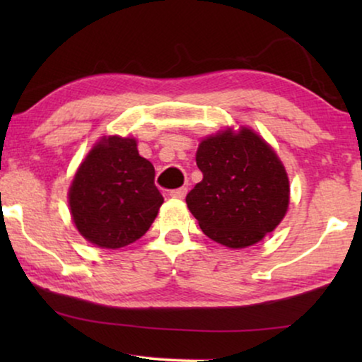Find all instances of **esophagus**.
Returning a JSON list of instances; mask_svg holds the SVG:
<instances>
[{"instance_id": "esophagus-1", "label": "esophagus", "mask_w": 362, "mask_h": 362, "mask_svg": "<svg viewBox=\"0 0 362 362\" xmlns=\"http://www.w3.org/2000/svg\"><path fill=\"white\" fill-rule=\"evenodd\" d=\"M186 194H187L186 187H177V189H173L170 192V196L173 197V199H185Z\"/></svg>"}]
</instances>
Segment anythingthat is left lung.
I'll return each mask as SVG.
<instances>
[{"mask_svg": "<svg viewBox=\"0 0 362 362\" xmlns=\"http://www.w3.org/2000/svg\"><path fill=\"white\" fill-rule=\"evenodd\" d=\"M202 181L186 196L209 239L229 249L262 240L284 219L288 176L275 151L249 128L201 141L196 153Z\"/></svg>", "mask_w": 362, "mask_h": 362, "instance_id": "left-lung-1", "label": "left lung"}]
</instances>
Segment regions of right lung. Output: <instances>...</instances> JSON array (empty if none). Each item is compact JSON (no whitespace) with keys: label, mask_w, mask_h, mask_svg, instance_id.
<instances>
[{"label":"right lung","mask_w":362,"mask_h":362,"mask_svg":"<svg viewBox=\"0 0 362 362\" xmlns=\"http://www.w3.org/2000/svg\"><path fill=\"white\" fill-rule=\"evenodd\" d=\"M155 168L133 138L108 136L74 176L69 206L78 232L103 249H120L146 234L163 204Z\"/></svg>","instance_id":"right-lung-1"}]
</instances>
